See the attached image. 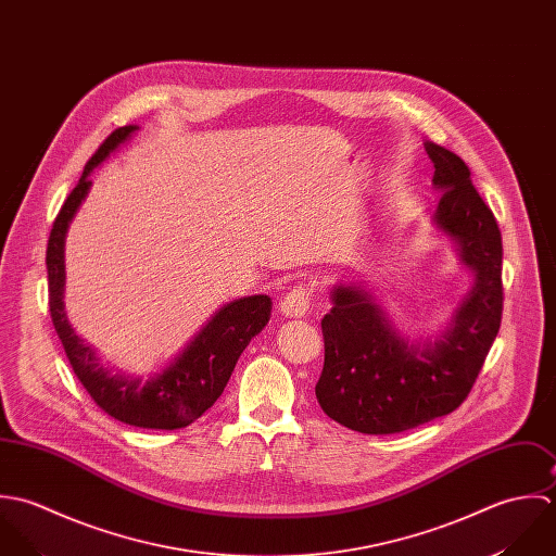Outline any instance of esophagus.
I'll return each instance as SVG.
<instances>
[{"mask_svg":"<svg viewBox=\"0 0 556 556\" xmlns=\"http://www.w3.org/2000/svg\"><path fill=\"white\" fill-rule=\"evenodd\" d=\"M312 305V294H309V288L305 286H296L294 290H290L281 303H279V312L288 318H303L307 314Z\"/></svg>","mask_w":556,"mask_h":556,"instance_id":"esophagus-1","label":"esophagus"}]
</instances>
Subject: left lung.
Returning <instances> with one entry per match:
<instances>
[{
  "mask_svg": "<svg viewBox=\"0 0 556 556\" xmlns=\"http://www.w3.org/2000/svg\"><path fill=\"white\" fill-rule=\"evenodd\" d=\"M434 187L443 191L434 223L457 242L475 273L470 294L434 343H410L358 286H337L323 318L325 367L316 384L323 410L361 434H397L453 413L470 393L501 329L503 240L492 211L470 182L468 165L426 141Z\"/></svg>",
  "mask_w": 556,
  "mask_h": 556,
  "instance_id": "8db88e82",
  "label": "left lung"
}]
</instances>
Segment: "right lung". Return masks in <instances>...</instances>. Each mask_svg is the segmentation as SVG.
I'll use <instances>...</instances> for the list:
<instances>
[{
  "label": "right lung",
  "instance_id": "1",
  "mask_svg": "<svg viewBox=\"0 0 556 556\" xmlns=\"http://www.w3.org/2000/svg\"><path fill=\"white\" fill-rule=\"evenodd\" d=\"M132 130H137V126H119L99 146L53 222L47 242L49 312L75 376L101 410L135 428L180 430L200 419L219 400L238 356L249 345L251 337L260 333L270 320L273 301L266 294H255L223 305L182 354L148 382L112 374L101 363L97 350L73 331L62 301L66 229L90 191V172L128 139Z\"/></svg>",
  "mask_w": 556,
  "mask_h": 556
}]
</instances>
